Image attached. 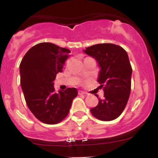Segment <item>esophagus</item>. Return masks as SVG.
Segmentation results:
<instances>
[{"instance_id":"obj_1","label":"esophagus","mask_w":158,"mask_h":158,"mask_svg":"<svg viewBox=\"0 0 158 158\" xmlns=\"http://www.w3.org/2000/svg\"><path fill=\"white\" fill-rule=\"evenodd\" d=\"M78 93H79V95H85L86 93H85V92H83V91L82 90H79V92H78Z\"/></svg>"}]
</instances>
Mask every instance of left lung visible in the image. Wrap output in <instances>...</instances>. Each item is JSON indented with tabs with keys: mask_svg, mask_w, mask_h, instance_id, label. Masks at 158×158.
I'll return each mask as SVG.
<instances>
[{
	"mask_svg": "<svg viewBox=\"0 0 158 158\" xmlns=\"http://www.w3.org/2000/svg\"><path fill=\"white\" fill-rule=\"evenodd\" d=\"M83 52L96 60L100 68L98 82L105 85L104 98H98V104L91 109V113L101 121L114 120L124 111L130 95L132 69L128 53L112 44H96Z\"/></svg>",
	"mask_w": 158,
	"mask_h": 158,
	"instance_id": "left-lung-1",
	"label": "left lung"
}]
</instances>
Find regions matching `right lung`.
Listing matches in <instances>:
<instances>
[{
  "instance_id": "add662e5",
  "label": "right lung",
  "mask_w": 158,
  "mask_h": 158,
  "mask_svg": "<svg viewBox=\"0 0 158 158\" xmlns=\"http://www.w3.org/2000/svg\"><path fill=\"white\" fill-rule=\"evenodd\" d=\"M69 49L51 43H41L30 48L20 64V84L29 109L40 122L55 125L69 114L76 88L55 92L53 81L63 71Z\"/></svg>"
}]
</instances>
